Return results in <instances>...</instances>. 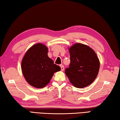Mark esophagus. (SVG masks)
Returning a JSON list of instances; mask_svg holds the SVG:
<instances>
[{
	"label": "esophagus",
	"mask_w": 120,
	"mask_h": 120,
	"mask_svg": "<svg viewBox=\"0 0 120 120\" xmlns=\"http://www.w3.org/2000/svg\"><path fill=\"white\" fill-rule=\"evenodd\" d=\"M60 68H61V71H64V65L61 64V65H60Z\"/></svg>",
	"instance_id": "obj_1"
}]
</instances>
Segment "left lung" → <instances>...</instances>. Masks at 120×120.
<instances>
[{"label":"left lung","instance_id":"1","mask_svg":"<svg viewBox=\"0 0 120 120\" xmlns=\"http://www.w3.org/2000/svg\"><path fill=\"white\" fill-rule=\"evenodd\" d=\"M70 64L65 69L70 82L77 88H84L94 82L98 75L99 61L88 46L76 43L69 49Z\"/></svg>","mask_w":120,"mask_h":120}]
</instances>
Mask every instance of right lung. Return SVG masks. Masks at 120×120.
I'll return each instance as SVG.
<instances>
[{"label": "right lung", "mask_w": 120, "mask_h": 120, "mask_svg": "<svg viewBox=\"0 0 120 120\" xmlns=\"http://www.w3.org/2000/svg\"><path fill=\"white\" fill-rule=\"evenodd\" d=\"M48 49L43 44H36L29 49L22 61V70L28 84L43 88L50 82L54 73L61 70L48 56Z\"/></svg>", "instance_id": "obj_1"}]
</instances>
